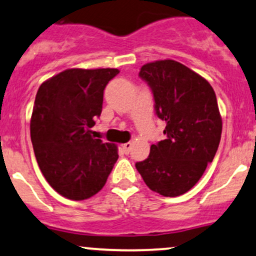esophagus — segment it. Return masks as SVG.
<instances>
[{
    "mask_svg": "<svg viewBox=\"0 0 256 256\" xmlns=\"http://www.w3.org/2000/svg\"><path fill=\"white\" fill-rule=\"evenodd\" d=\"M122 150H124L125 154H128V152H130V150H131V148H132V143L131 142L124 143V144L122 146Z\"/></svg>",
    "mask_w": 256,
    "mask_h": 256,
    "instance_id": "esophagus-1",
    "label": "esophagus"
}]
</instances>
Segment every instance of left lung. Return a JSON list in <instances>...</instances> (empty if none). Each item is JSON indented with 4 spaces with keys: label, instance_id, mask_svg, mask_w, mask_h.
Instances as JSON below:
<instances>
[{
    "label": "left lung",
    "instance_id": "obj_1",
    "mask_svg": "<svg viewBox=\"0 0 256 256\" xmlns=\"http://www.w3.org/2000/svg\"><path fill=\"white\" fill-rule=\"evenodd\" d=\"M150 88L166 140L152 144L136 168L152 192L183 195L213 161L222 137V116L213 88L201 76L173 60L146 64L140 71Z\"/></svg>",
    "mask_w": 256,
    "mask_h": 256
}]
</instances>
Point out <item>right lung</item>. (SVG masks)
Masks as SVG:
<instances>
[{
  "mask_svg": "<svg viewBox=\"0 0 256 256\" xmlns=\"http://www.w3.org/2000/svg\"><path fill=\"white\" fill-rule=\"evenodd\" d=\"M116 68H71L40 85L31 116V140L44 178L64 198H89L118 160L116 144L91 136L104 90Z\"/></svg>",
  "mask_w": 256,
  "mask_h": 256,
  "instance_id": "add662e5",
  "label": "right lung"
}]
</instances>
